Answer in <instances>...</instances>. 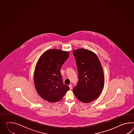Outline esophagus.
I'll return each mask as SVG.
<instances>
[{
	"label": "esophagus",
	"instance_id": "34e87169",
	"mask_svg": "<svg viewBox=\"0 0 134 134\" xmlns=\"http://www.w3.org/2000/svg\"><path fill=\"white\" fill-rule=\"evenodd\" d=\"M69 88H70V90H72V85L71 84H70V85H69Z\"/></svg>",
	"mask_w": 134,
	"mask_h": 134
}]
</instances>
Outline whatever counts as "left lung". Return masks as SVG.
<instances>
[{"mask_svg": "<svg viewBox=\"0 0 134 134\" xmlns=\"http://www.w3.org/2000/svg\"><path fill=\"white\" fill-rule=\"evenodd\" d=\"M77 65L79 81L73 92L79 101L88 103L98 98L104 83V74L97 55L84 48L73 51Z\"/></svg>", "mask_w": 134, "mask_h": 134, "instance_id": "obj_1", "label": "left lung"}]
</instances>
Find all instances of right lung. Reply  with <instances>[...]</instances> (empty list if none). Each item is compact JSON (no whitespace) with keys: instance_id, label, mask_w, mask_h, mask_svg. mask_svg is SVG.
<instances>
[{"instance_id":"add662e5","label":"right lung","mask_w":134,"mask_h":134,"mask_svg":"<svg viewBox=\"0 0 134 134\" xmlns=\"http://www.w3.org/2000/svg\"><path fill=\"white\" fill-rule=\"evenodd\" d=\"M69 53L52 49L43 53L37 62L34 75L36 91L44 100L55 103L62 99L69 90L63 84L60 69Z\"/></svg>"}]
</instances>
